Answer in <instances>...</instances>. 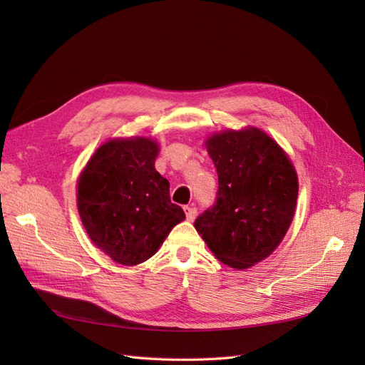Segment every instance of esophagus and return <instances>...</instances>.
<instances>
[{"label":"esophagus","mask_w":365,"mask_h":365,"mask_svg":"<svg viewBox=\"0 0 365 365\" xmlns=\"http://www.w3.org/2000/svg\"><path fill=\"white\" fill-rule=\"evenodd\" d=\"M184 212H185L187 220H190V222L196 217V208L195 207H184Z\"/></svg>","instance_id":"34e87169"}]
</instances>
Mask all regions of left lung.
Here are the masks:
<instances>
[{"instance_id":"8db88e82","label":"left lung","mask_w":365,"mask_h":365,"mask_svg":"<svg viewBox=\"0 0 365 365\" xmlns=\"http://www.w3.org/2000/svg\"><path fill=\"white\" fill-rule=\"evenodd\" d=\"M205 146L219 190L215 205L197 216L195 228L216 259L247 269L271 256L292 222L295 168L279 143L254 126L216 132Z\"/></svg>"}]
</instances>
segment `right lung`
Instances as JSON below:
<instances>
[{"label": "right lung", "instance_id": "obj_1", "mask_svg": "<svg viewBox=\"0 0 365 365\" xmlns=\"http://www.w3.org/2000/svg\"><path fill=\"white\" fill-rule=\"evenodd\" d=\"M160 146L146 137L108 140L77 180V210L93 244L114 262L134 267L182 222L169 181L155 170Z\"/></svg>", "mask_w": 365, "mask_h": 365}]
</instances>
